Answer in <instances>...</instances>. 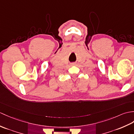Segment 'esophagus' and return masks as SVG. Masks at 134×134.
<instances>
[{"label":"esophagus","mask_w":134,"mask_h":134,"mask_svg":"<svg viewBox=\"0 0 134 134\" xmlns=\"http://www.w3.org/2000/svg\"><path fill=\"white\" fill-rule=\"evenodd\" d=\"M72 65H75V63H72Z\"/></svg>","instance_id":"esophagus-1"}]
</instances>
